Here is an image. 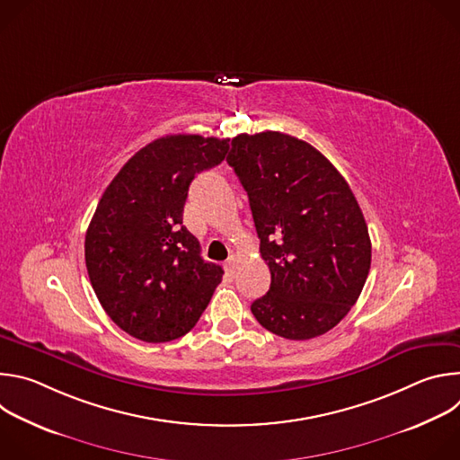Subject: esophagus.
Instances as JSON below:
<instances>
[{"label":"esophagus","mask_w":460,"mask_h":460,"mask_svg":"<svg viewBox=\"0 0 460 460\" xmlns=\"http://www.w3.org/2000/svg\"><path fill=\"white\" fill-rule=\"evenodd\" d=\"M234 266H236V264H234V258H233V256H231V258H227V261H226V266H224V268H226V271H227L231 277L234 275Z\"/></svg>","instance_id":"esophagus-1"}]
</instances>
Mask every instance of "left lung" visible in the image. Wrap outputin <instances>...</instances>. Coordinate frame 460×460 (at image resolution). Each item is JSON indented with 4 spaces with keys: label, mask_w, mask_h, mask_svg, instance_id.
Here are the masks:
<instances>
[{
    "label": "left lung",
    "mask_w": 460,
    "mask_h": 460,
    "mask_svg": "<svg viewBox=\"0 0 460 460\" xmlns=\"http://www.w3.org/2000/svg\"><path fill=\"white\" fill-rule=\"evenodd\" d=\"M227 164L249 196L271 273L270 291L251 313L289 341L333 330L371 266L367 226L348 181L313 146L279 130L238 135Z\"/></svg>",
    "instance_id": "1"
}]
</instances>
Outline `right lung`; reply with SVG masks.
Listing matches in <instances>:
<instances>
[{"label": "right lung", "instance_id": "1", "mask_svg": "<svg viewBox=\"0 0 460 460\" xmlns=\"http://www.w3.org/2000/svg\"><path fill=\"white\" fill-rule=\"evenodd\" d=\"M229 138L171 135L130 158L105 189L85 234L93 289L125 333L169 342L206 311L222 268L181 226L194 176L226 158Z\"/></svg>", "mask_w": 460, "mask_h": 460}]
</instances>
